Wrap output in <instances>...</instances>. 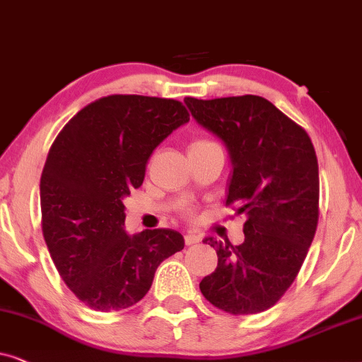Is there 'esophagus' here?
I'll return each mask as SVG.
<instances>
[{"label":"esophagus","instance_id":"obj_1","mask_svg":"<svg viewBox=\"0 0 362 362\" xmlns=\"http://www.w3.org/2000/svg\"><path fill=\"white\" fill-rule=\"evenodd\" d=\"M184 240H185V245H195V243L200 242V237H199V235H195V233H187Z\"/></svg>","mask_w":362,"mask_h":362}]
</instances>
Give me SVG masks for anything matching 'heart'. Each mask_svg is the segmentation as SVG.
<instances>
[{
	"mask_svg": "<svg viewBox=\"0 0 362 362\" xmlns=\"http://www.w3.org/2000/svg\"><path fill=\"white\" fill-rule=\"evenodd\" d=\"M209 144H214L210 141H205V139H197V141H194L190 144V151H195V148H200V147H205L209 146Z\"/></svg>",
	"mask_w": 362,
	"mask_h": 362,
	"instance_id": "obj_1",
	"label": "heart"
}]
</instances>
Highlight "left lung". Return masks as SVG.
I'll return each mask as SVG.
<instances>
[{
  "label": "left lung",
  "instance_id": "8db88e82",
  "mask_svg": "<svg viewBox=\"0 0 362 362\" xmlns=\"http://www.w3.org/2000/svg\"><path fill=\"white\" fill-rule=\"evenodd\" d=\"M197 122L225 142L233 175L226 205L247 216L245 242H205L218 264L200 281L206 301L230 315L276 305L300 273L320 218V172L310 136L259 95L185 98Z\"/></svg>",
  "mask_w": 362,
  "mask_h": 362
}]
</instances>
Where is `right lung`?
Listing matches in <instances>:
<instances>
[{
	"label": "right lung",
	"mask_w": 362,
	"mask_h": 362,
	"mask_svg": "<svg viewBox=\"0 0 362 362\" xmlns=\"http://www.w3.org/2000/svg\"><path fill=\"white\" fill-rule=\"evenodd\" d=\"M190 114L175 99L100 98L57 134L41 175V226L62 281L94 311L136 305L163 259L184 250L175 230H124V197L139 189L153 148Z\"/></svg>",
	"instance_id": "right-lung-1"
}]
</instances>
